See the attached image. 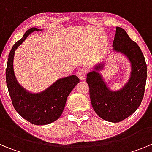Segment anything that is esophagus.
I'll return each mask as SVG.
<instances>
[{"instance_id": "obj_1", "label": "esophagus", "mask_w": 152, "mask_h": 152, "mask_svg": "<svg viewBox=\"0 0 152 152\" xmlns=\"http://www.w3.org/2000/svg\"><path fill=\"white\" fill-rule=\"evenodd\" d=\"M86 74H87V70L85 68H80L77 71V77L80 79V80H83V79L85 78Z\"/></svg>"}]
</instances>
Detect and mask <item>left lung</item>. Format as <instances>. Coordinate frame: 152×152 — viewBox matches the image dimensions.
<instances>
[{
	"label": "left lung",
	"instance_id": "left-lung-1",
	"mask_svg": "<svg viewBox=\"0 0 152 152\" xmlns=\"http://www.w3.org/2000/svg\"><path fill=\"white\" fill-rule=\"evenodd\" d=\"M113 50L124 55L131 63L128 82L119 91H111L100 71L103 63L96 64L87 75L92 107L98 116L106 121L119 123L135 112L144 96L147 78V65L141 49L126 31L116 27Z\"/></svg>",
	"mask_w": 152,
	"mask_h": 152
}]
</instances>
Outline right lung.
Wrapping results in <instances>:
<instances>
[{"instance_id":"right-lung-1","label":"right lung","mask_w":152,"mask_h":152,"mask_svg":"<svg viewBox=\"0 0 152 152\" xmlns=\"http://www.w3.org/2000/svg\"><path fill=\"white\" fill-rule=\"evenodd\" d=\"M30 28L12 47L8 56L6 68V82L12 103L17 113L23 119L34 125L49 124L61 116L67 97L76 84L80 81L76 75H71L57 80L54 84L39 93H30L23 88L17 80L13 72V57L16 49L34 31Z\"/></svg>"}]
</instances>
